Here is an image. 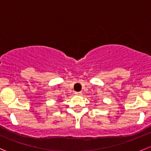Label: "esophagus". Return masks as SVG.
I'll list each match as a JSON object with an SVG mask.
<instances>
[{
    "instance_id": "1",
    "label": "esophagus",
    "mask_w": 151,
    "mask_h": 151,
    "mask_svg": "<svg viewBox=\"0 0 151 151\" xmlns=\"http://www.w3.org/2000/svg\"><path fill=\"white\" fill-rule=\"evenodd\" d=\"M75 94L76 95V96H82V93H81V92H76Z\"/></svg>"
}]
</instances>
